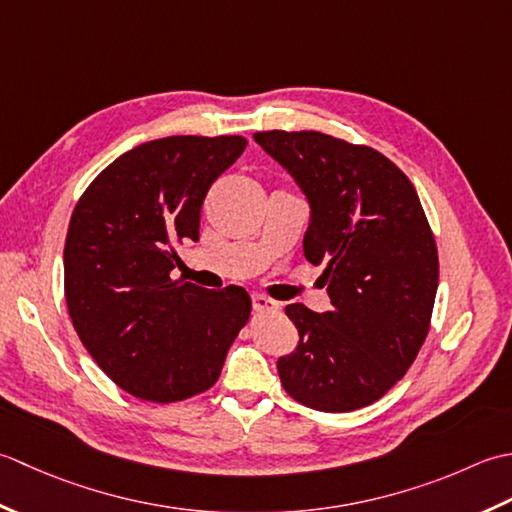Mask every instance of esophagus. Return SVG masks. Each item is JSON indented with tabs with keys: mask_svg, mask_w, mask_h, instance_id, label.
Here are the masks:
<instances>
[{
	"mask_svg": "<svg viewBox=\"0 0 512 512\" xmlns=\"http://www.w3.org/2000/svg\"><path fill=\"white\" fill-rule=\"evenodd\" d=\"M252 307L254 311H258V314H265V311H276L278 305L271 298L263 296V294H254L252 296Z\"/></svg>",
	"mask_w": 512,
	"mask_h": 512,
	"instance_id": "esophagus-1",
	"label": "esophagus"
}]
</instances>
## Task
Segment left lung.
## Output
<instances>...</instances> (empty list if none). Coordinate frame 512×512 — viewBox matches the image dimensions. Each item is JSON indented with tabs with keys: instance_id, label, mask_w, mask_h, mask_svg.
<instances>
[{
	"instance_id": "obj_1",
	"label": "left lung",
	"mask_w": 512,
	"mask_h": 512,
	"mask_svg": "<svg viewBox=\"0 0 512 512\" xmlns=\"http://www.w3.org/2000/svg\"><path fill=\"white\" fill-rule=\"evenodd\" d=\"M311 207L305 256L325 265L331 311L287 305L298 329L278 375L296 402L325 413L373 404L409 371L431 327L440 260L406 174L369 145L302 130L256 132Z\"/></svg>"
}]
</instances>
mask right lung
Masks as SVG:
<instances>
[{"instance_id":"add662e5","label":"right lung","mask_w":512,"mask_h":512,"mask_svg":"<svg viewBox=\"0 0 512 512\" xmlns=\"http://www.w3.org/2000/svg\"><path fill=\"white\" fill-rule=\"evenodd\" d=\"M243 137H165L112 161L72 212L64 289L72 325L103 373L148 402H179L221 375L252 311L243 287L172 278L176 247L198 241L212 183Z\"/></svg>"}]
</instances>
